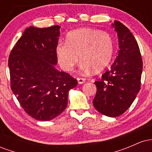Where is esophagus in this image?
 I'll list each match as a JSON object with an SVG mask.
<instances>
[{
  "instance_id": "obj_1",
  "label": "esophagus",
  "mask_w": 152,
  "mask_h": 152,
  "mask_svg": "<svg viewBox=\"0 0 152 152\" xmlns=\"http://www.w3.org/2000/svg\"><path fill=\"white\" fill-rule=\"evenodd\" d=\"M85 78H77V81H78V83H79V84H81V83H83L85 82Z\"/></svg>"
}]
</instances>
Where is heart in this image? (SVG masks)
<instances>
[{
  "instance_id": "1",
  "label": "heart",
  "mask_w": 152,
  "mask_h": 152,
  "mask_svg": "<svg viewBox=\"0 0 152 152\" xmlns=\"http://www.w3.org/2000/svg\"><path fill=\"white\" fill-rule=\"evenodd\" d=\"M111 36L97 29L80 28L66 35V42L59 41L56 46L58 62L66 71H71L78 61L83 71H101L109 64L114 54Z\"/></svg>"
}]
</instances>
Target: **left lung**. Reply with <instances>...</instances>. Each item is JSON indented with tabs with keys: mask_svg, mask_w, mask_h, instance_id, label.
<instances>
[{
	"mask_svg": "<svg viewBox=\"0 0 152 152\" xmlns=\"http://www.w3.org/2000/svg\"><path fill=\"white\" fill-rule=\"evenodd\" d=\"M117 33V56L111 68L94 83L96 94L93 100L101 114L116 117L125 112L140 90L143 63L138 43L132 32L118 20L112 23Z\"/></svg>",
	"mask_w": 152,
	"mask_h": 152,
	"instance_id": "1",
	"label": "left lung"
}]
</instances>
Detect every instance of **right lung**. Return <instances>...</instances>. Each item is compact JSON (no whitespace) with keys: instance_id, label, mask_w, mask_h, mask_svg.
<instances>
[{"instance_id":"obj_1","label":"right lung","mask_w":152,"mask_h":152,"mask_svg":"<svg viewBox=\"0 0 152 152\" xmlns=\"http://www.w3.org/2000/svg\"><path fill=\"white\" fill-rule=\"evenodd\" d=\"M60 28H27L8 58L12 91L24 111L39 121L61 114L67 106L69 91L78 83L55 68Z\"/></svg>"}]
</instances>
